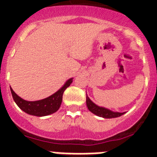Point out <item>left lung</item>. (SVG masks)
Wrapping results in <instances>:
<instances>
[{"label":"left lung","mask_w":157,"mask_h":157,"mask_svg":"<svg viewBox=\"0 0 157 157\" xmlns=\"http://www.w3.org/2000/svg\"><path fill=\"white\" fill-rule=\"evenodd\" d=\"M86 105L87 108L92 113L100 116V117H103L105 119H112V118H116L119 116H121L125 112H112V111L107 109L103 107L98 106L97 105L93 102L86 94Z\"/></svg>","instance_id":"left-lung-1"}]
</instances>
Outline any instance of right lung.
I'll list each match as a JSON object with an SVG mask.
<instances>
[{
    "label": "right lung",
    "instance_id": "1",
    "mask_svg": "<svg viewBox=\"0 0 157 157\" xmlns=\"http://www.w3.org/2000/svg\"><path fill=\"white\" fill-rule=\"evenodd\" d=\"M72 79L70 78L65 82L64 85L59 89L57 92L49 96L45 99L35 101H27L23 100L17 95L16 93L10 88L12 92V98L16 103V105L22 109L23 112L29 115L35 116H45L56 112L59 109L63 98V94L69 86L71 84Z\"/></svg>",
    "mask_w": 157,
    "mask_h": 157
}]
</instances>
